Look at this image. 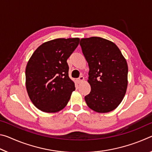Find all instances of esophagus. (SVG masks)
I'll return each mask as SVG.
<instances>
[{
	"instance_id": "esophagus-1",
	"label": "esophagus",
	"mask_w": 152,
	"mask_h": 152,
	"mask_svg": "<svg viewBox=\"0 0 152 152\" xmlns=\"http://www.w3.org/2000/svg\"><path fill=\"white\" fill-rule=\"evenodd\" d=\"M84 80V77H83V76H80V78L78 79V82L79 84H80L81 82H82Z\"/></svg>"
}]
</instances>
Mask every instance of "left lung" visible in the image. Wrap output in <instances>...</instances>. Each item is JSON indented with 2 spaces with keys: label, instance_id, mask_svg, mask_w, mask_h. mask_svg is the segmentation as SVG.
Masks as SVG:
<instances>
[{
  "label": "left lung",
  "instance_id": "left-lung-1",
  "mask_svg": "<svg viewBox=\"0 0 152 152\" xmlns=\"http://www.w3.org/2000/svg\"><path fill=\"white\" fill-rule=\"evenodd\" d=\"M89 66L88 107L97 113L112 111L119 106L127 88L128 66L114 43L104 38H82L80 42Z\"/></svg>",
  "mask_w": 152,
  "mask_h": 152
}]
</instances>
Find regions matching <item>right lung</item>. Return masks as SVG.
<instances>
[{"instance_id":"add662e5","label":"right lung","mask_w":152,"mask_h":152,"mask_svg":"<svg viewBox=\"0 0 152 152\" xmlns=\"http://www.w3.org/2000/svg\"><path fill=\"white\" fill-rule=\"evenodd\" d=\"M80 39L58 38L43 43L33 52L25 70V84L33 104L45 113H57L65 107L75 84L68 76L67 60Z\"/></svg>"}]
</instances>
